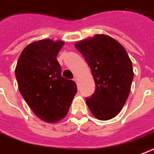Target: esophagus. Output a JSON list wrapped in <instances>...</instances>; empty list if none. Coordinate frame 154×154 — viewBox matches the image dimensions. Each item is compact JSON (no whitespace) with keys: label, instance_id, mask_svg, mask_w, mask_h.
<instances>
[{"label":"esophagus","instance_id":"esophagus-1","mask_svg":"<svg viewBox=\"0 0 154 154\" xmlns=\"http://www.w3.org/2000/svg\"><path fill=\"white\" fill-rule=\"evenodd\" d=\"M73 81H74V82H76V83H77V84H78V79H77V77H75L74 79H73Z\"/></svg>","mask_w":154,"mask_h":154}]
</instances>
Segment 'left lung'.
<instances>
[{
	"mask_svg": "<svg viewBox=\"0 0 154 154\" xmlns=\"http://www.w3.org/2000/svg\"><path fill=\"white\" fill-rule=\"evenodd\" d=\"M89 64L95 91L86 104L99 120H109L122 110L133 80L132 60L120 43L111 36L96 35L75 43Z\"/></svg>",
	"mask_w": 154,
	"mask_h": 154,
	"instance_id": "obj_1",
	"label": "left lung"
}]
</instances>
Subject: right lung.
<instances>
[{"mask_svg":"<svg viewBox=\"0 0 154 154\" xmlns=\"http://www.w3.org/2000/svg\"><path fill=\"white\" fill-rule=\"evenodd\" d=\"M64 41H35L23 49L15 76L18 89L35 116L47 123H56L68 114L77 94V85L61 76L56 56Z\"/></svg>","mask_w":154,"mask_h":154,"instance_id":"obj_1","label":"right lung"}]
</instances>
